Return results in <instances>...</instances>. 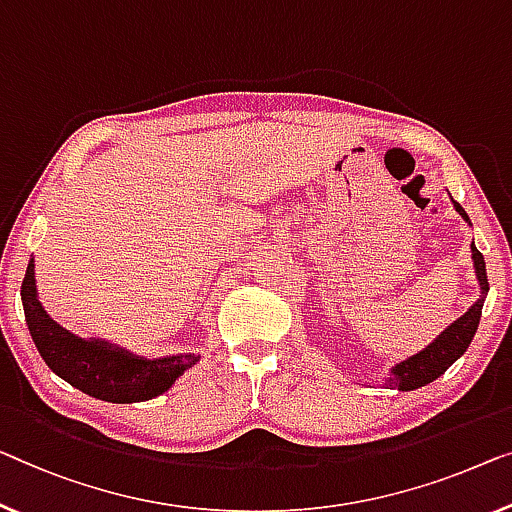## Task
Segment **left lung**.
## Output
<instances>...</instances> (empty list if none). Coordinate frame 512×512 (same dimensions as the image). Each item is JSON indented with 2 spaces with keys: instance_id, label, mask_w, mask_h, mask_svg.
Masks as SVG:
<instances>
[{
  "instance_id": "1",
  "label": "left lung",
  "mask_w": 512,
  "mask_h": 512,
  "mask_svg": "<svg viewBox=\"0 0 512 512\" xmlns=\"http://www.w3.org/2000/svg\"><path fill=\"white\" fill-rule=\"evenodd\" d=\"M453 207L471 225L467 211H464L455 200H453ZM471 259H474L476 278L480 285V299L471 305L462 317H457L448 329L441 331L425 349H421V352L414 356L404 358L400 363H395L391 368V377H386V386H395L398 391H414V388H421L444 375L457 358L467 352V347L471 345V340H474L476 329H478L487 289H490V285H487L485 259L474 243H471Z\"/></svg>"
}]
</instances>
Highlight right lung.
Returning <instances> with one entry per match:
<instances>
[{"instance_id": "add662e5", "label": "right lung", "mask_w": 512, "mask_h": 512, "mask_svg": "<svg viewBox=\"0 0 512 512\" xmlns=\"http://www.w3.org/2000/svg\"><path fill=\"white\" fill-rule=\"evenodd\" d=\"M20 296L38 354L55 375L91 398L117 404L151 400L165 393L183 372L200 361L197 354L144 358L112 342L85 340L68 333L38 301L34 259H29L27 264Z\"/></svg>"}]
</instances>
